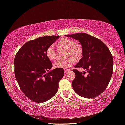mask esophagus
Instances as JSON below:
<instances>
[{
    "instance_id": "34e87169",
    "label": "esophagus",
    "mask_w": 125,
    "mask_h": 125,
    "mask_svg": "<svg viewBox=\"0 0 125 125\" xmlns=\"http://www.w3.org/2000/svg\"><path fill=\"white\" fill-rule=\"evenodd\" d=\"M71 71V69H64V72H65V73H67L68 71Z\"/></svg>"
}]
</instances>
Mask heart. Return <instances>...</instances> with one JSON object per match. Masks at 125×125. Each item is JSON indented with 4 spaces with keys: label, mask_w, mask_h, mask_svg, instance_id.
Listing matches in <instances>:
<instances>
[{
    "label": "heart",
    "mask_w": 125,
    "mask_h": 125,
    "mask_svg": "<svg viewBox=\"0 0 125 125\" xmlns=\"http://www.w3.org/2000/svg\"><path fill=\"white\" fill-rule=\"evenodd\" d=\"M59 44L68 50L69 55L75 58H79L82 55V48L81 45L75 44V42L69 37H64L60 39ZM46 55L50 60H54L56 57L55 46L51 45L46 50ZM74 62V59L73 58L68 59H59L54 62V66L57 68L67 69Z\"/></svg>",
    "instance_id": "b5f03b06"
}]
</instances>
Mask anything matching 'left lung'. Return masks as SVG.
<instances>
[{
	"label": "left lung",
	"mask_w": 125,
	"mask_h": 125,
	"mask_svg": "<svg viewBox=\"0 0 125 125\" xmlns=\"http://www.w3.org/2000/svg\"><path fill=\"white\" fill-rule=\"evenodd\" d=\"M79 41L82 48V57L75 68L85 71H73L75 77L72 86L78 95L83 97H95L106 89L113 74V58L111 52L103 42L86 33L66 35ZM87 72L88 75L84 74Z\"/></svg>",
	"instance_id": "1"
}]
</instances>
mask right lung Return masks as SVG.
I'll use <instances>...</instances> for the list:
<instances>
[{"label":"right lung","instance_id":"right-lung-1","mask_svg":"<svg viewBox=\"0 0 125 125\" xmlns=\"http://www.w3.org/2000/svg\"><path fill=\"white\" fill-rule=\"evenodd\" d=\"M59 36L40 37L22 46L14 58V74L23 93L32 101L43 103L53 97L64 75L62 68L51 70L52 65L47 48Z\"/></svg>","mask_w":125,"mask_h":125}]
</instances>
